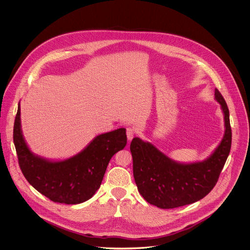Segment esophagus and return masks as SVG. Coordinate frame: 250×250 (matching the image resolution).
I'll return each instance as SVG.
<instances>
[{
	"label": "esophagus",
	"instance_id": "obj_1",
	"mask_svg": "<svg viewBox=\"0 0 250 250\" xmlns=\"http://www.w3.org/2000/svg\"><path fill=\"white\" fill-rule=\"evenodd\" d=\"M135 130L133 129V128H127V130H126V135H127V139H128V141H132L133 140V138H134V136H135Z\"/></svg>",
	"mask_w": 250,
	"mask_h": 250
}]
</instances>
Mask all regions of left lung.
Here are the masks:
<instances>
[{
    "mask_svg": "<svg viewBox=\"0 0 250 250\" xmlns=\"http://www.w3.org/2000/svg\"><path fill=\"white\" fill-rule=\"evenodd\" d=\"M214 95L224 113L225 134L208 160L189 165L178 164L151 143L133 139L130 150L134 178L140 193L148 203L161 209L178 208L202 199L214 188L232 143L227 104L216 88Z\"/></svg>",
    "mask_w": 250,
    "mask_h": 250,
    "instance_id": "obj_1",
    "label": "left lung"
}]
</instances>
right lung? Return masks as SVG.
Instances as JSON below:
<instances>
[{
    "label": "right lung",
    "mask_w": 250,
    "mask_h": 250,
    "mask_svg": "<svg viewBox=\"0 0 250 250\" xmlns=\"http://www.w3.org/2000/svg\"><path fill=\"white\" fill-rule=\"evenodd\" d=\"M20 169L41 194L57 203L80 204L91 198L100 188L111 157L127 143L123 128L97 136L80 154L62 162H50L35 156L25 143L20 125V105L13 127Z\"/></svg>",
    "instance_id": "1"
}]
</instances>
